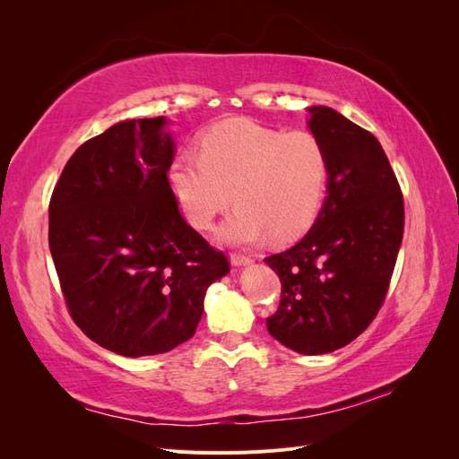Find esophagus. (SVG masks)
Instances as JSON below:
<instances>
[{
  "label": "esophagus",
  "instance_id": "1",
  "mask_svg": "<svg viewBox=\"0 0 459 459\" xmlns=\"http://www.w3.org/2000/svg\"><path fill=\"white\" fill-rule=\"evenodd\" d=\"M251 262H253V256L231 253V264H233V266H247V264H251Z\"/></svg>",
  "mask_w": 459,
  "mask_h": 459
}]
</instances>
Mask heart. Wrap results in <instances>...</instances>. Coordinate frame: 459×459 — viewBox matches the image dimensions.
Segmentation results:
<instances>
[{"mask_svg": "<svg viewBox=\"0 0 459 459\" xmlns=\"http://www.w3.org/2000/svg\"><path fill=\"white\" fill-rule=\"evenodd\" d=\"M329 174L327 149L316 134L226 120L204 134L199 152L174 159L169 186L189 224L199 230L211 228L233 199L238 208L220 228V239L251 245L270 235L285 243L316 221Z\"/></svg>", "mask_w": 459, "mask_h": 459, "instance_id": "1", "label": "heart"}]
</instances>
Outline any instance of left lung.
Wrapping results in <instances>:
<instances>
[{
  "instance_id": "8db88e82",
  "label": "left lung",
  "mask_w": 459,
  "mask_h": 459,
  "mask_svg": "<svg viewBox=\"0 0 459 459\" xmlns=\"http://www.w3.org/2000/svg\"><path fill=\"white\" fill-rule=\"evenodd\" d=\"M308 110L331 162L327 197L310 231L264 262L281 281L270 335L314 356L352 342L383 307L404 235V199L377 137L329 107Z\"/></svg>"
}]
</instances>
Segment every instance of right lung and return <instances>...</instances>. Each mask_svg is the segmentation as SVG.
I'll return each mask as SVG.
<instances>
[{
  "mask_svg": "<svg viewBox=\"0 0 459 459\" xmlns=\"http://www.w3.org/2000/svg\"><path fill=\"white\" fill-rule=\"evenodd\" d=\"M164 117L124 120L82 143L49 201V248L74 324L120 356L195 335L206 289L230 262L179 214Z\"/></svg>",
  "mask_w": 459,
  "mask_h": 459,
  "instance_id": "obj_1",
  "label": "right lung"
}]
</instances>
